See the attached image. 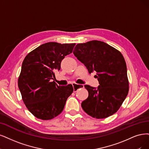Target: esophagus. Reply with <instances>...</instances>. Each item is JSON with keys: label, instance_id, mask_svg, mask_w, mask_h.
I'll return each instance as SVG.
<instances>
[{"label": "esophagus", "instance_id": "34e87169", "mask_svg": "<svg viewBox=\"0 0 149 149\" xmlns=\"http://www.w3.org/2000/svg\"><path fill=\"white\" fill-rule=\"evenodd\" d=\"M73 88H74V91L76 92L79 88H82L84 87V85H79L77 84H73Z\"/></svg>", "mask_w": 149, "mask_h": 149}]
</instances>
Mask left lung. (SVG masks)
<instances>
[{"label":"left lung","mask_w":149,"mask_h":149,"mask_svg":"<svg viewBox=\"0 0 149 149\" xmlns=\"http://www.w3.org/2000/svg\"><path fill=\"white\" fill-rule=\"evenodd\" d=\"M91 74L96 72L97 88L85 85L88 97L81 102L84 111L93 118H105L117 112L129 91L124 57L107 43L92 40L77 45L73 52Z\"/></svg>","instance_id":"obj_1"}]
</instances>
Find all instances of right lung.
I'll return each instance as SVG.
<instances>
[{
	"label": "right lung",
	"mask_w": 149,
	"mask_h": 149,
	"mask_svg": "<svg viewBox=\"0 0 149 149\" xmlns=\"http://www.w3.org/2000/svg\"><path fill=\"white\" fill-rule=\"evenodd\" d=\"M75 43L48 42L27 54L23 60L18 84L22 100L29 111L43 120L56 117L63 111L73 93L72 85L58 86L52 79L59 70L64 57L73 51Z\"/></svg>",
	"instance_id": "obj_1"
}]
</instances>
